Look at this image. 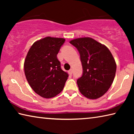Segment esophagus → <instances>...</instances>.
<instances>
[{"label": "esophagus", "instance_id": "34e87169", "mask_svg": "<svg viewBox=\"0 0 134 134\" xmlns=\"http://www.w3.org/2000/svg\"><path fill=\"white\" fill-rule=\"evenodd\" d=\"M69 73L70 74V75H71L72 73V69H70L69 71Z\"/></svg>", "mask_w": 134, "mask_h": 134}]
</instances>
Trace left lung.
<instances>
[{
	"instance_id": "left-lung-1",
	"label": "left lung",
	"mask_w": 134,
	"mask_h": 134,
	"mask_svg": "<svg viewBox=\"0 0 134 134\" xmlns=\"http://www.w3.org/2000/svg\"><path fill=\"white\" fill-rule=\"evenodd\" d=\"M77 49L83 67V74L77 79L79 89L90 99L102 96L114 80L116 64L105 45L92 38H77L70 42Z\"/></svg>"
}]
</instances>
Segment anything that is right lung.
I'll return each mask as SVG.
<instances>
[{
	"instance_id": "1",
	"label": "right lung",
	"mask_w": 134,
	"mask_h": 134,
	"mask_svg": "<svg viewBox=\"0 0 134 134\" xmlns=\"http://www.w3.org/2000/svg\"><path fill=\"white\" fill-rule=\"evenodd\" d=\"M65 39L47 37L34 43L24 62L26 80L36 93L51 98L62 91L69 75L63 71L57 55Z\"/></svg>"
}]
</instances>
